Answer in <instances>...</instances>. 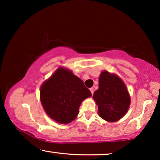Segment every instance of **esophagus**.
Listing matches in <instances>:
<instances>
[{
  "label": "esophagus",
  "mask_w": 160,
  "mask_h": 160,
  "mask_svg": "<svg viewBox=\"0 0 160 160\" xmlns=\"http://www.w3.org/2000/svg\"><path fill=\"white\" fill-rule=\"evenodd\" d=\"M90 92H91L92 94H94V88H90Z\"/></svg>",
  "instance_id": "esophagus-1"
}]
</instances>
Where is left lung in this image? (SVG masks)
Masks as SVG:
<instances>
[{
  "label": "left lung",
  "mask_w": 160,
  "mask_h": 160,
  "mask_svg": "<svg viewBox=\"0 0 160 160\" xmlns=\"http://www.w3.org/2000/svg\"><path fill=\"white\" fill-rule=\"evenodd\" d=\"M93 98L98 105L99 115L110 122L119 120L128 112L130 96L125 84L116 75L103 71L99 79V89Z\"/></svg>",
  "instance_id": "8db88e82"
}]
</instances>
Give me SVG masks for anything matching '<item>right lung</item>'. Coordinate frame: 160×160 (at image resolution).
Returning <instances> with one entry per match:
<instances>
[{"instance_id": "right-lung-1", "label": "right lung", "mask_w": 160, "mask_h": 160, "mask_svg": "<svg viewBox=\"0 0 160 160\" xmlns=\"http://www.w3.org/2000/svg\"><path fill=\"white\" fill-rule=\"evenodd\" d=\"M92 96L83 81L72 72L59 68L52 76L43 83L40 98L49 117L59 123H68L76 118L80 105Z\"/></svg>"}]
</instances>
